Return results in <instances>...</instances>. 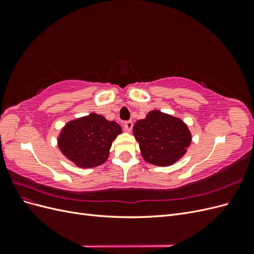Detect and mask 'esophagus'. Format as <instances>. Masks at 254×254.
I'll return each mask as SVG.
<instances>
[{
    "instance_id": "obj_1",
    "label": "esophagus",
    "mask_w": 254,
    "mask_h": 254,
    "mask_svg": "<svg viewBox=\"0 0 254 254\" xmlns=\"http://www.w3.org/2000/svg\"><path fill=\"white\" fill-rule=\"evenodd\" d=\"M132 126H133V124H132L131 121H127V122L124 123V128H125V130H126L127 132L131 131V130H132Z\"/></svg>"
}]
</instances>
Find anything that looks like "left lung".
Wrapping results in <instances>:
<instances>
[{"mask_svg": "<svg viewBox=\"0 0 254 254\" xmlns=\"http://www.w3.org/2000/svg\"><path fill=\"white\" fill-rule=\"evenodd\" d=\"M133 135L143 159L157 166H170L179 161L191 142L188 125L179 118L152 110L135 122Z\"/></svg>", "mask_w": 254, "mask_h": 254, "instance_id": "8db88e82", "label": "left lung"}]
</instances>
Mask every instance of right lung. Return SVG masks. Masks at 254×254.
Here are the masks:
<instances>
[{
    "instance_id": "1",
    "label": "right lung",
    "mask_w": 254,
    "mask_h": 254,
    "mask_svg": "<svg viewBox=\"0 0 254 254\" xmlns=\"http://www.w3.org/2000/svg\"><path fill=\"white\" fill-rule=\"evenodd\" d=\"M121 133L117 122L90 113L68 121L60 130L57 144L61 153L76 166L92 168L106 162L112 142Z\"/></svg>"
}]
</instances>
